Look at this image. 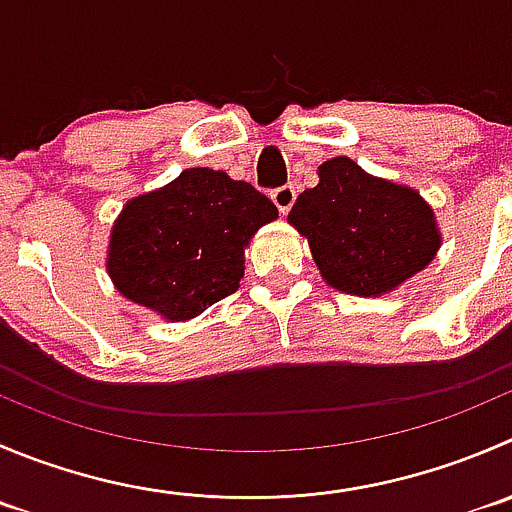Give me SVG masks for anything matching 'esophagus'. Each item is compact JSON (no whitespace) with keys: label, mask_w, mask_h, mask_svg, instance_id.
I'll return each instance as SVG.
<instances>
[{"label":"esophagus","mask_w":512,"mask_h":512,"mask_svg":"<svg viewBox=\"0 0 512 512\" xmlns=\"http://www.w3.org/2000/svg\"><path fill=\"white\" fill-rule=\"evenodd\" d=\"M272 202H275L277 210H280L282 215H287V212H290V207L295 205V187L292 185L277 187V190L272 192Z\"/></svg>","instance_id":"1"}]
</instances>
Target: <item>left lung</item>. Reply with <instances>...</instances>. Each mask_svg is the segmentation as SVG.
Segmentation results:
<instances>
[{
    "mask_svg": "<svg viewBox=\"0 0 512 512\" xmlns=\"http://www.w3.org/2000/svg\"><path fill=\"white\" fill-rule=\"evenodd\" d=\"M317 177L287 222L307 240L327 285L380 297L435 260L443 235L418 190L367 175L350 157L322 162Z\"/></svg>",
    "mask_w": 512,
    "mask_h": 512,
    "instance_id": "obj_1",
    "label": "left lung"
}]
</instances>
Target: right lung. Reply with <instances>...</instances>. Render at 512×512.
Instances as JSON below:
<instances>
[{
  "instance_id": "add662e5",
  "label": "right lung",
  "mask_w": 512,
  "mask_h": 512,
  "mask_svg": "<svg viewBox=\"0 0 512 512\" xmlns=\"http://www.w3.org/2000/svg\"><path fill=\"white\" fill-rule=\"evenodd\" d=\"M277 207L250 182L190 167L122 207L109 232L107 275L127 300L185 322L232 295L255 232Z\"/></svg>"
}]
</instances>
